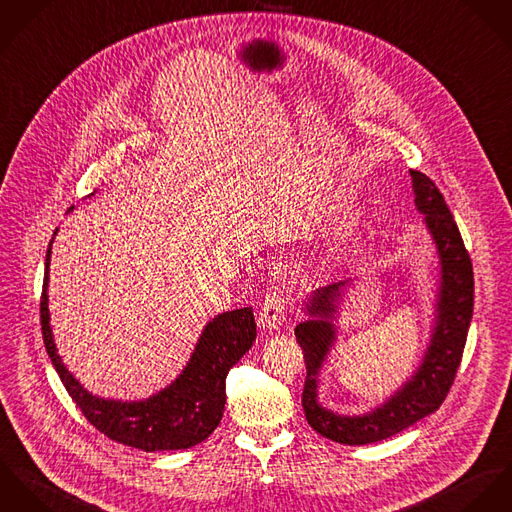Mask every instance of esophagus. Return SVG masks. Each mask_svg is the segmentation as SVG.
Returning <instances> with one entry per match:
<instances>
[{
  "label": "esophagus",
  "instance_id": "1",
  "mask_svg": "<svg viewBox=\"0 0 512 512\" xmlns=\"http://www.w3.org/2000/svg\"><path fill=\"white\" fill-rule=\"evenodd\" d=\"M257 322L263 330H269V332L281 330L284 322V298L279 292L267 294V298L259 310Z\"/></svg>",
  "mask_w": 512,
  "mask_h": 512
}]
</instances>
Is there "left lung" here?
Wrapping results in <instances>:
<instances>
[{
  "mask_svg": "<svg viewBox=\"0 0 512 512\" xmlns=\"http://www.w3.org/2000/svg\"><path fill=\"white\" fill-rule=\"evenodd\" d=\"M410 178L414 206L422 214V224L432 237L438 257L430 340L414 373L391 397L363 414H340L320 402V373L338 343L341 306L355 284L353 279L314 290L302 306L306 318L294 330L306 361L302 393L306 420L318 434L338 444L363 446L381 442L436 412L450 393L467 340L473 316L469 253L436 184L418 171H410Z\"/></svg>",
  "mask_w": 512,
  "mask_h": 512,
  "instance_id": "8db88e82",
  "label": "left lung"
}]
</instances>
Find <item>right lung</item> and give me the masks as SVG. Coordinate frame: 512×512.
<instances>
[{
    "label": "right lung",
    "mask_w": 512,
    "mask_h": 512,
    "mask_svg": "<svg viewBox=\"0 0 512 512\" xmlns=\"http://www.w3.org/2000/svg\"><path fill=\"white\" fill-rule=\"evenodd\" d=\"M94 196V194H90ZM74 206L68 210V214ZM58 228L47 249L41 296V326L47 353L68 395L104 436L143 452L186 450L204 442L220 424L226 406L229 369L251 349L257 328L251 308H237L212 318L194 351L165 389L139 400H115L92 395L62 363L51 328L49 269Z\"/></svg>",
    "instance_id": "add662e5"
}]
</instances>
